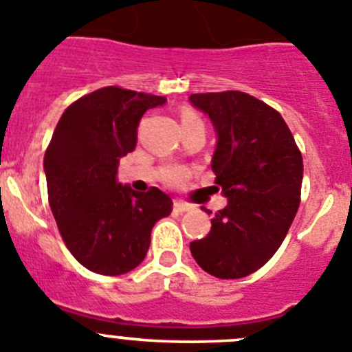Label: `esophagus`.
<instances>
[{"instance_id": "esophagus-1", "label": "esophagus", "mask_w": 352, "mask_h": 352, "mask_svg": "<svg viewBox=\"0 0 352 352\" xmlns=\"http://www.w3.org/2000/svg\"><path fill=\"white\" fill-rule=\"evenodd\" d=\"M190 206L187 203H182V201H175L173 203V211H177V213H186V211H189Z\"/></svg>"}]
</instances>
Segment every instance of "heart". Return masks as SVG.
I'll use <instances>...</instances> for the list:
<instances>
[{"instance_id": "obj_1", "label": "heart", "mask_w": 352, "mask_h": 352, "mask_svg": "<svg viewBox=\"0 0 352 352\" xmlns=\"http://www.w3.org/2000/svg\"><path fill=\"white\" fill-rule=\"evenodd\" d=\"M194 118H197V117L192 110L182 111V122L184 120H194ZM186 175H187V172L184 168H180V166H168V168L165 170V179L172 184H180L184 179H186Z\"/></svg>"}]
</instances>
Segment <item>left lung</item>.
<instances>
[{"label":"left lung","instance_id":"left-lung-1","mask_svg":"<svg viewBox=\"0 0 352 352\" xmlns=\"http://www.w3.org/2000/svg\"><path fill=\"white\" fill-rule=\"evenodd\" d=\"M189 101L213 124V187L227 197L190 252L213 277H248L277 252L298 213L302 156L282 115L249 94H190Z\"/></svg>","mask_w":352,"mask_h":352}]
</instances>
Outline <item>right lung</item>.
Segmentation results:
<instances>
[{
  "label": "right lung",
  "instance_id": "add662e5",
  "mask_svg": "<svg viewBox=\"0 0 352 352\" xmlns=\"http://www.w3.org/2000/svg\"><path fill=\"white\" fill-rule=\"evenodd\" d=\"M165 96L103 87L65 110L44 155L47 197L68 251L100 275L139 267L156 221L172 213V197L118 182V162L138 144L142 115Z\"/></svg>",
  "mask_w": 352,
  "mask_h": 352
}]
</instances>
